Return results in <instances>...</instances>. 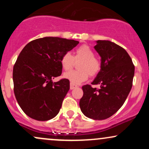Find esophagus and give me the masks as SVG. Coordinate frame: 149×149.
<instances>
[{
    "mask_svg": "<svg viewBox=\"0 0 149 149\" xmlns=\"http://www.w3.org/2000/svg\"><path fill=\"white\" fill-rule=\"evenodd\" d=\"M77 87L78 86H77L76 85L73 84V83H71V84H70V89H71V90H73V89L77 88Z\"/></svg>",
    "mask_w": 149,
    "mask_h": 149,
    "instance_id": "esophagus-1",
    "label": "esophagus"
}]
</instances>
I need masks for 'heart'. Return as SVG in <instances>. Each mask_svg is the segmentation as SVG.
Masks as SVG:
<instances>
[{"mask_svg":"<svg viewBox=\"0 0 149 149\" xmlns=\"http://www.w3.org/2000/svg\"><path fill=\"white\" fill-rule=\"evenodd\" d=\"M95 57V53L87 45L80 46L76 49L73 57L69 52L64 53L60 59V63L65 71H69L74 66L75 61L78 64V71H72L64 73V77L73 84H80L88 78L95 76L101 69V63Z\"/></svg>","mask_w":149,"mask_h":149,"instance_id":"heart-1","label":"heart"}]
</instances>
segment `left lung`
<instances>
[{
	"label": "left lung",
	"instance_id": "obj_1",
	"mask_svg": "<svg viewBox=\"0 0 149 149\" xmlns=\"http://www.w3.org/2000/svg\"><path fill=\"white\" fill-rule=\"evenodd\" d=\"M95 50L101 57V69L92 85L82 87L80 100L83 113L93 120H104L116 113L123 105L130 92L134 66L126 50L109 40H97Z\"/></svg>",
	"mask_w": 149,
	"mask_h": 149
}]
</instances>
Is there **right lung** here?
<instances>
[{"mask_svg":"<svg viewBox=\"0 0 149 149\" xmlns=\"http://www.w3.org/2000/svg\"><path fill=\"white\" fill-rule=\"evenodd\" d=\"M79 43L59 37H45L29 42L13 67L14 92L19 105L29 117L48 120L57 115L70 88L69 80L53 82L61 76L60 59Z\"/></svg>","mask_w":149,"mask_h":149,"instance_id":"add662e5","label":"right lung"}]
</instances>
